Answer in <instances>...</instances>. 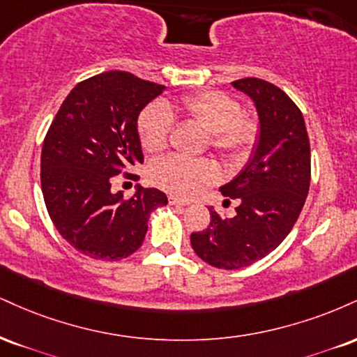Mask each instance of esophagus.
<instances>
[{
  "mask_svg": "<svg viewBox=\"0 0 357 357\" xmlns=\"http://www.w3.org/2000/svg\"><path fill=\"white\" fill-rule=\"evenodd\" d=\"M169 203L171 204H179V206H188V204H190V203H188V201L179 199V197H176V196H169Z\"/></svg>",
  "mask_w": 357,
  "mask_h": 357,
  "instance_id": "obj_1",
  "label": "esophagus"
}]
</instances>
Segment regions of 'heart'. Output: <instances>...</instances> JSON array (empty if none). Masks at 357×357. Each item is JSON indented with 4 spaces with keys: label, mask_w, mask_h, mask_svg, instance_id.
Wrapping results in <instances>:
<instances>
[{
    "label": "heart",
    "mask_w": 357,
    "mask_h": 357,
    "mask_svg": "<svg viewBox=\"0 0 357 357\" xmlns=\"http://www.w3.org/2000/svg\"><path fill=\"white\" fill-rule=\"evenodd\" d=\"M179 113L209 132V146L231 165H239L251 154L259 137V123L255 116L243 114L241 105L222 91H201L184 96ZM174 116L171 106L156 101L141 111L137 118L139 141L148 153L166 149L173 130ZM216 171L209 161L167 156L149 167L154 186L174 196H191L203 184L213 183Z\"/></svg>",
    "instance_id": "1"
}]
</instances>
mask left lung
I'll return each instance as SVG.
<instances>
[{
	"instance_id": "left-lung-1",
	"label": "left lung",
	"mask_w": 357,
	"mask_h": 357,
	"mask_svg": "<svg viewBox=\"0 0 357 357\" xmlns=\"http://www.w3.org/2000/svg\"><path fill=\"white\" fill-rule=\"evenodd\" d=\"M231 84L255 101L259 137L241 173L220 188L222 196L239 203L234 218H221L211 208L209 226L191 234L196 255L220 269L246 268L284 241L311 183L309 137L294 101L259 78Z\"/></svg>"
}]
</instances>
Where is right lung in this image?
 <instances>
[{
  "label": "right lung",
  "mask_w": 357,
  "mask_h": 357,
  "mask_svg": "<svg viewBox=\"0 0 357 357\" xmlns=\"http://www.w3.org/2000/svg\"><path fill=\"white\" fill-rule=\"evenodd\" d=\"M162 91V84L131 73H101L71 89L46 132V209L58 233L84 256L119 261L132 255L144 241L149 214L167 204L156 188L137 186L130 199L111 192L113 176L143 162L137 116Z\"/></svg>",
  "instance_id": "obj_1"
}]
</instances>
